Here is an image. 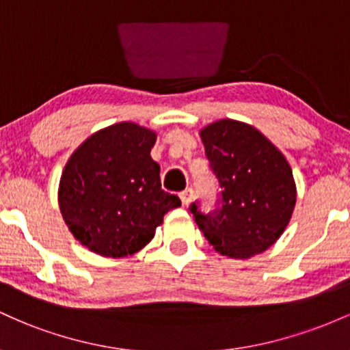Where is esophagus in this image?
<instances>
[{
	"instance_id": "1",
	"label": "esophagus",
	"mask_w": 350,
	"mask_h": 350,
	"mask_svg": "<svg viewBox=\"0 0 350 350\" xmlns=\"http://www.w3.org/2000/svg\"><path fill=\"white\" fill-rule=\"evenodd\" d=\"M179 198H180V202H183V206L187 207L189 204L192 202V199H194V191H192V189L189 187V189H186V191L180 192Z\"/></svg>"
}]
</instances>
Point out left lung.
Instances as JSON below:
<instances>
[{
	"instance_id": "left-lung-1",
	"label": "left lung",
	"mask_w": 350,
	"mask_h": 350,
	"mask_svg": "<svg viewBox=\"0 0 350 350\" xmlns=\"http://www.w3.org/2000/svg\"><path fill=\"white\" fill-rule=\"evenodd\" d=\"M199 135L222 192L212 214L192 204L196 224L222 255L245 260L263 253L280 239L295 211L290 163L248 123L224 118Z\"/></svg>"
}]
</instances>
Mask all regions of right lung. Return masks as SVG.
Segmentation results:
<instances>
[{
    "label": "right lung",
    "mask_w": 350,
    "mask_h": 350,
    "mask_svg": "<svg viewBox=\"0 0 350 350\" xmlns=\"http://www.w3.org/2000/svg\"><path fill=\"white\" fill-rule=\"evenodd\" d=\"M156 133L133 122L90 135L64 167L59 207L72 235L88 250L122 258L146 247L164 214L180 206L164 192L152 161Z\"/></svg>",
    "instance_id": "add662e5"
}]
</instances>
